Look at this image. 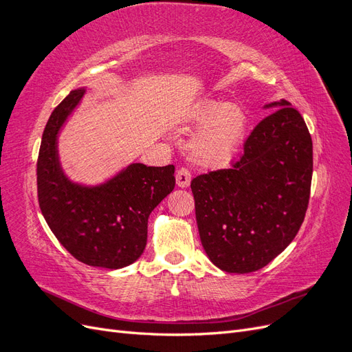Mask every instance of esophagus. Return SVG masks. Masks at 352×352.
I'll return each mask as SVG.
<instances>
[{"mask_svg": "<svg viewBox=\"0 0 352 352\" xmlns=\"http://www.w3.org/2000/svg\"><path fill=\"white\" fill-rule=\"evenodd\" d=\"M190 184V172L186 167L177 170L176 173V185L179 188H188Z\"/></svg>", "mask_w": 352, "mask_h": 352, "instance_id": "34e87169", "label": "esophagus"}]
</instances>
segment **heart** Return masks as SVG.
<instances>
[{
    "mask_svg": "<svg viewBox=\"0 0 352 352\" xmlns=\"http://www.w3.org/2000/svg\"><path fill=\"white\" fill-rule=\"evenodd\" d=\"M189 122L199 124L189 142L195 163L221 167L239 151L247 133L248 116L236 102L202 100L190 111Z\"/></svg>",
    "mask_w": 352,
    "mask_h": 352,
    "instance_id": "obj_1",
    "label": "heart"
}]
</instances>
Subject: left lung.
Listing matches in <instances>:
<instances>
[{"instance_id": "1", "label": "left lung", "mask_w": 352, "mask_h": 352, "mask_svg": "<svg viewBox=\"0 0 352 352\" xmlns=\"http://www.w3.org/2000/svg\"><path fill=\"white\" fill-rule=\"evenodd\" d=\"M254 127L232 168L192 179L208 258L228 273L263 269L292 242L310 199L313 141L300 111L280 100Z\"/></svg>"}]
</instances>
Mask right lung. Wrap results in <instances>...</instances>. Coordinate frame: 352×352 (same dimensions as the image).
<instances>
[{"label":"right lung","instance_id":"1","mask_svg":"<svg viewBox=\"0 0 352 352\" xmlns=\"http://www.w3.org/2000/svg\"><path fill=\"white\" fill-rule=\"evenodd\" d=\"M85 89H74L51 113L36 163L38 201L50 229L74 258L122 269L141 257L148 217L175 188V166H127L100 186L73 184L63 173L57 135Z\"/></svg>","mask_w":352,"mask_h":352}]
</instances>
